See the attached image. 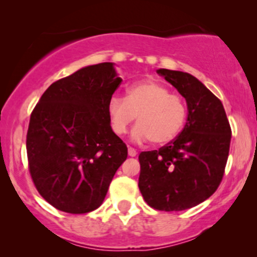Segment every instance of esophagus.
Wrapping results in <instances>:
<instances>
[{
	"instance_id": "1",
	"label": "esophagus",
	"mask_w": 257,
	"mask_h": 257,
	"mask_svg": "<svg viewBox=\"0 0 257 257\" xmlns=\"http://www.w3.org/2000/svg\"><path fill=\"white\" fill-rule=\"evenodd\" d=\"M128 155L131 156V157H135V156L138 155L137 150H135V149H133V147H129V149H128Z\"/></svg>"
}]
</instances>
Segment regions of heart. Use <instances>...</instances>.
I'll list each match as a JSON object with an SVG mask.
<instances>
[{
  "label": "heart",
  "instance_id": "heart-1",
  "mask_svg": "<svg viewBox=\"0 0 257 257\" xmlns=\"http://www.w3.org/2000/svg\"><path fill=\"white\" fill-rule=\"evenodd\" d=\"M111 128L116 134H125L137 119L132 132L135 141L152 140L166 145L180 134L187 118V105L178 94H172L164 84L144 79L129 85L126 96H112L107 105Z\"/></svg>",
  "mask_w": 257,
  "mask_h": 257
}]
</instances>
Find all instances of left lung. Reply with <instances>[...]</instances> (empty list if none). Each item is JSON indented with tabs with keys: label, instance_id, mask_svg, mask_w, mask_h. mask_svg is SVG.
Here are the masks:
<instances>
[{
	"label": "left lung",
	"instance_id": "obj_1",
	"mask_svg": "<svg viewBox=\"0 0 257 257\" xmlns=\"http://www.w3.org/2000/svg\"><path fill=\"white\" fill-rule=\"evenodd\" d=\"M157 72L187 102V122L175 140L141 152L139 188L151 208L180 211L204 202L222 181L231 144V126L222 102L187 72Z\"/></svg>",
	"mask_w": 257,
	"mask_h": 257
}]
</instances>
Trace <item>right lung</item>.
<instances>
[{
	"label": "right lung",
	"mask_w": 257,
	"mask_h": 257,
	"mask_svg": "<svg viewBox=\"0 0 257 257\" xmlns=\"http://www.w3.org/2000/svg\"><path fill=\"white\" fill-rule=\"evenodd\" d=\"M113 63L85 66L48 87L26 135L38 193L58 210L85 214L104 202L128 149L114 134L107 105L119 87Z\"/></svg>",
	"instance_id": "obj_1"
}]
</instances>
